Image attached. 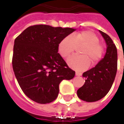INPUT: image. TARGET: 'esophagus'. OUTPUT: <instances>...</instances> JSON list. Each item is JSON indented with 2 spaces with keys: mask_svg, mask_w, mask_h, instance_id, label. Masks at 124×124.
I'll return each mask as SVG.
<instances>
[{
  "mask_svg": "<svg viewBox=\"0 0 124 124\" xmlns=\"http://www.w3.org/2000/svg\"><path fill=\"white\" fill-rule=\"evenodd\" d=\"M76 75L78 76H82V73L78 72H76Z\"/></svg>",
  "mask_w": 124,
  "mask_h": 124,
  "instance_id": "1",
  "label": "esophagus"
}]
</instances>
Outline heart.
Segmentation results:
<instances>
[{
  "label": "heart",
  "mask_w": 124,
  "mask_h": 124,
  "mask_svg": "<svg viewBox=\"0 0 124 124\" xmlns=\"http://www.w3.org/2000/svg\"><path fill=\"white\" fill-rule=\"evenodd\" d=\"M79 54L70 57L68 65L76 71H84L90 66H95L102 58L104 48L99 43V38L92 31H84L71 36H67L58 44V52L63 58H67L75 51L76 48L81 47Z\"/></svg>",
  "instance_id": "heart-1"
}]
</instances>
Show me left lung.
<instances>
[{
    "label": "left lung",
    "instance_id": "8db88e82",
    "mask_svg": "<svg viewBox=\"0 0 124 124\" xmlns=\"http://www.w3.org/2000/svg\"><path fill=\"white\" fill-rule=\"evenodd\" d=\"M106 43L105 56L95 67L83 73L85 83L77 91L78 98L88 102L98 101L108 93L117 72V48L109 36L99 31Z\"/></svg>",
    "mask_w": 124,
    "mask_h": 124
}]
</instances>
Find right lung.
<instances>
[{"instance_id":"add662e5","label":"right lung","mask_w":124,"mask_h":124,"mask_svg":"<svg viewBox=\"0 0 124 124\" xmlns=\"http://www.w3.org/2000/svg\"><path fill=\"white\" fill-rule=\"evenodd\" d=\"M75 31L39 24L28 27L15 39L12 68L22 90L32 100L50 103L58 97L60 83L74 77L75 72L58 52L60 41Z\"/></svg>"}]
</instances>
